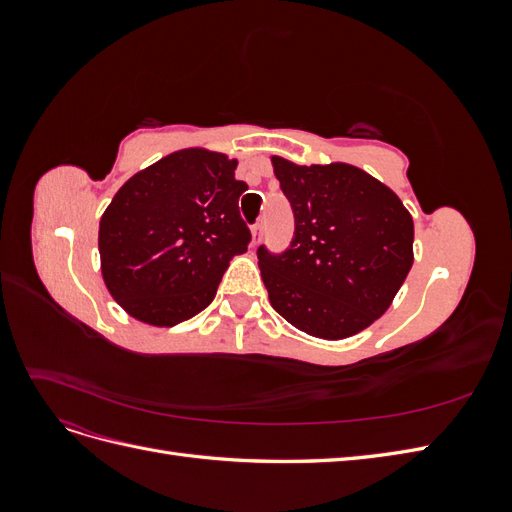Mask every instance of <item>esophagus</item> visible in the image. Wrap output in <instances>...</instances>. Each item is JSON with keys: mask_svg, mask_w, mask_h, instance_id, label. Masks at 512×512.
I'll use <instances>...</instances> for the list:
<instances>
[{"mask_svg": "<svg viewBox=\"0 0 512 512\" xmlns=\"http://www.w3.org/2000/svg\"><path fill=\"white\" fill-rule=\"evenodd\" d=\"M262 237V224H254L252 226V245H258Z\"/></svg>", "mask_w": 512, "mask_h": 512, "instance_id": "34e87169", "label": "esophagus"}]
</instances>
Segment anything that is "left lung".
Masks as SVG:
<instances>
[{"label": "left lung", "instance_id": "left-lung-1", "mask_svg": "<svg viewBox=\"0 0 512 512\" xmlns=\"http://www.w3.org/2000/svg\"><path fill=\"white\" fill-rule=\"evenodd\" d=\"M271 164L294 211L288 250H258L273 309L312 337L361 333L391 307L412 269L410 211L359 166H303L280 156Z\"/></svg>", "mask_w": 512, "mask_h": 512}]
</instances>
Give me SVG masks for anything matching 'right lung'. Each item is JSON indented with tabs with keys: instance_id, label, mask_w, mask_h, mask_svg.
<instances>
[{
	"instance_id": "1",
	"label": "right lung",
	"mask_w": 512,
	"mask_h": 512,
	"mask_svg": "<svg viewBox=\"0 0 512 512\" xmlns=\"http://www.w3.org/2000/svg\"><path fill=\"white\" fill-rule=\"evenodd\" d=\"M237 164L190 147L121 185L102 213L98 250L102 280L126 314L175 327L213 301L230 260L250 243Z\"/></svg>"
}]
</instances>
